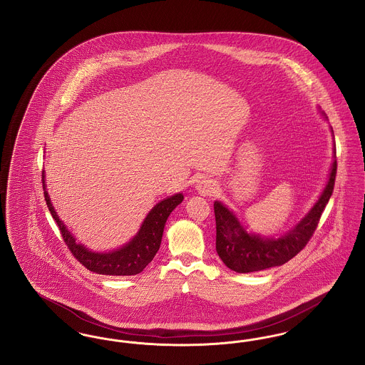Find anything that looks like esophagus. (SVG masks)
<instances>
[{
	"label": "esophagus",
	"instance_id": "1",
	"mask_svg": "<svg viewBox=\"0 0 365 365\" xmlns=\"http://www.w3.org/2000/svg\"><path fill=\"white\" fill-rule=\"evenodd\" d=\"M195 189L201 195H210L216 191V183L209 178H200L195 182Z\"/></svg>",
	"mask_w": 365,
	"mask_h": 365
}]
</instances>
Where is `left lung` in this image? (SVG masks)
<instances>
[{"label": "left lung", "instance_id": "obj_1", "mask_svg": "<svg viewBox=\"0 0 365 365\" xmlns=\"http://www.w3.org/2000/svg\"><path fill=\"white\" fill-rule=\"evenodd\" d=\"M320 113L326 116L324 112L320 110ZM336 160L332 161L326 187L311 210L279 238L247 232L232 210L227 208L223 202L215 201L216 252L226 267L238 274H247L279 267L292 260L311 240L334 190Z\"/></svg>", "mask_w": 365, "mask_h": 365}]
</instances>
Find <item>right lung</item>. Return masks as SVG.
<instances>
[{
    "mask_svg": "<svg viewBox=\"0 0 365 365\" xmlns=\"http://www.w3.org/2000/svg\"><path fill=\"white\" fill-rule=\"evenodd\" d=\"M42 182L45 201L52 213L53 219L60 228L64 242L70 247L71 253L82 265H85L88 271L100 275L128 277L142 272L146 268V265L153 260L160 249V243L168 216L183 201L182 192L164 198L150 209V212L146 215L145 220L139 227L138 232L128 242L124 243L122 247L110 252H93L87 249L83 243L76 242L75 237L68 231L67 226L60 220L57 212L53 207L51 197L46 191L45 171L42 174Z\"/></svg>",
    "mask_w": 365,
    "mask_h": 365,
    "instance_id": "obj_1",
    "label": "right lung"
}]
</instances>
